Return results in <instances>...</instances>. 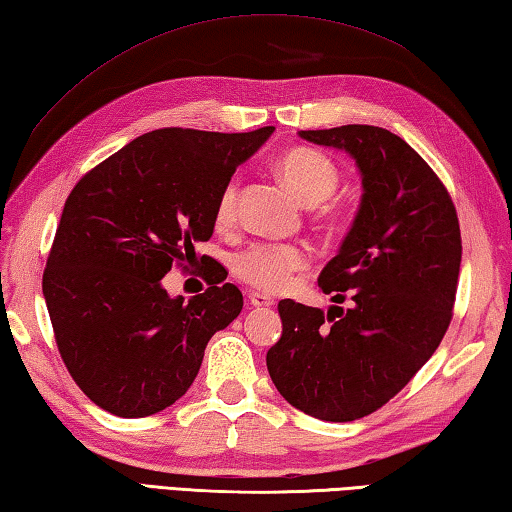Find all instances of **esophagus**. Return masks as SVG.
<instances>
[{
    "label": "esophagus",
    "instance_id": "34e87169",
    "mask_svg": "<svg viewBox=\"0 0 512 512\" xmlns=\"http://www.w3.org/2000/svg\"><path fill=\"white\" fill-rule=\"evenodd\" d=\"M248 302H250V306H257V309H268V306H273L271 297L264 293H257V291L248 293Z\"/></svg>",
    "mask_w": 512,
    "mask_h": 512
}]
</instances>
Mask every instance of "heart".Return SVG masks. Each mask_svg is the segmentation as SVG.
I'll use <instances>...</instances> for the list:
<instances>
[{
	"label": "heart",
	"instance_id": "b5f03b06",
	"mask_svg": "<svg viewBox=\"0 0 512 512\" xmlns=\"http://www.w3.org/2000/svg\"><path fill=\"white\" fill-rule=\"evenodd\" d=\"M277 172L284 183L291 188L304 203H322L329 199L338 188V170L327 156L311 150V147H295L288 150L277 161ZM237 181H230L221 190L217 199V224L228 226L235 219L237 210ZM306 264L302 248L291 244H259L244 250L237 257L235 271L241 280L253 284L259 291L275 293L291 280V275Z\"/></svg>",
	"mask_w": 512,
	"mask_h": 512
}]
</instances>
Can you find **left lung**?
I'll return each instance as SVG.
<instances>
[{
  "label": "left lung",
  "instance_id": "8db88e82",
  "mask_svg": "<svg viewBox=\"0 0 512 512\" xmlns=\"http://www.w3.org/2000/svg\"><path fill=\"white\" fill-rule=\"evenodd\" d=\"M297 134L347 152L362 199L318 280L336 304L327 313L277 304L282 338L268 349L266 367L297 410L356 421L401 392L441 345L459 282V219L439 176L401 136L374 125ZM347 296L352 306L342 310Z\"/></svg>",
  "mask_w": 512,
  "mask_h": 512
}]
</instances>
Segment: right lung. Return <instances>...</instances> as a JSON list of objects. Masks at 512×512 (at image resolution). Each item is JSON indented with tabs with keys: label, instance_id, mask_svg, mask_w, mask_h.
I'll use <instances>...</instances> for the list:
<instances>
[{
	"label": "right lung",
	"instance_id": "add662e5",
	"mask_svg": "<svg viewBox=\"0 0 512 512\" xmlns=\"http://www.w3.org/2000/svg\"><path fill=\"white\" fill-rule=\"evenodd\" d=\"M275 127L246 134L165 127L87 172L64 203L42 293L71 378L102 410L143 418L188 392L203 351L244 297L203 271L206 293L170 297L161 280L192 264L215 230L221 190ZM206 255L201 257V264Z\"/></svg>",
	"mask_w": 512,
	"mask_h": 512
}]
</instances>
